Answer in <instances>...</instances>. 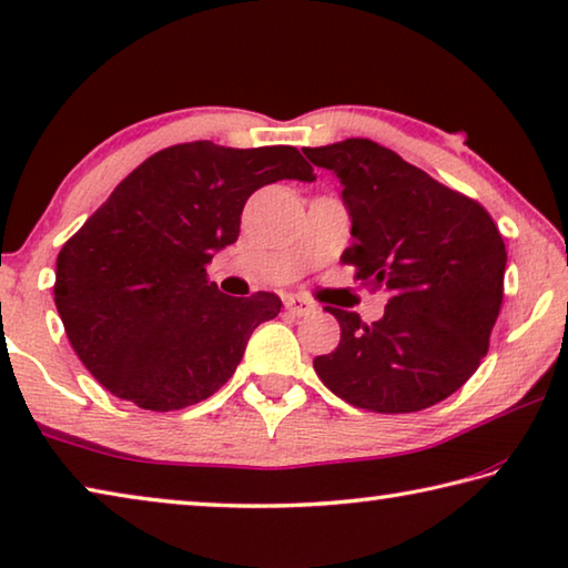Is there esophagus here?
Wrapping results in <instances>:
<instances>
[{
	"label": "esophagus",
	"instance_id": "1",
	"mask_svg": "<svg viewBox=\"0 0 568 568\" xmlns=\"http://www.w3.org/2000/svg\"><path fill=\"white\" fill-rule=\"evenodd\" d=\"M284 307L290 310L292 314H296V317H304V314L314 312V304H312L310 300H304V296H300V294L286 296V300H284Z\"/></svg>",
	"mask_w": 568,
	"mask_h": 568
}]
</instances>
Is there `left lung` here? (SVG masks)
Returning a JSON list of instances; mask_svg holds the SVG:
<instances>
[{
  "instance_id": "8db88e82",
  "label": "left lung",
  "mask_w": 568,
  "mask_h": 568,
  "mask_svg": "<svg viewBox=\"0 0 568 568\" xmlns=\"http://www.w3.org/2000/svg\"><path fill=\"white\" fill-rule=\"evenodd\" d=\"M304 154L343 185L355 239L343 261L355 278L388 294L371 325L327 307L339 322V345L314 357V371L335 396L368 412L439 404L487 355L508 261L500 231L475 200L371 139Z\"/></svg>"
}]
</instances>
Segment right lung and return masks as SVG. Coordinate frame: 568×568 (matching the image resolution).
Here are the masks:
<instances>
[{"label":"right lung","instance_id":"right-lung-1","mask_svg":"<svg viewBox=\"0 0 568 568\" xmlns=\"http://www.w3.org/2000/svg\"><path fill=\"white\" fill-rule=\"evenodd\" d=\"M312 182L294 146L174 144L124 178L60 248L55 307L75 355L103 388L146 412L213 396L235 373L274 292L229 296L205 266L239 241L258 187Z\"/></svg>","mask_w":568,"mask_h":568}]
</instances>
